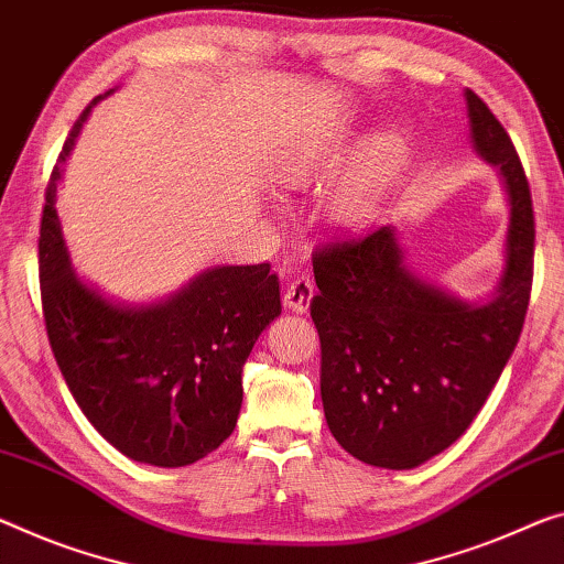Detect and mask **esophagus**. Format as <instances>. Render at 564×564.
<instances>
[{"instance_id":"1","label":"esophagus","mask_w":564,"mask_h":564,"mask_svg":"<svg viewBox=\"0 0 564 564\" xmlns=\"http://www.w3.org/2000/svg\"><path fill=\"white\" fill-rule=\"evenodd\" d=\"M312 294H315V288H312L310 276H294L288 284V292H284V307L302 315V312L310 310Z\"/></svg>"}]
</instances>
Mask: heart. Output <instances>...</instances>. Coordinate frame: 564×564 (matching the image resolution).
Wrapping results in <instances>:
<instances>
[{"instance_id": "1", "label": "heart", "mask_w": 564, "mask_h": 564, "mask_svg": "<svg viewBox=\"0 0 564 564\" xmlns=\"http://www.w3.org/2000/svg\"><path fill=\"white\" fill-rule=\"evenodd\" d=\"M403 149L395 138H380V141L372 145L366 163H362L360 171L355 173L348 188L337 198V216L345 224H360L366 216H370L372 206H376L378 196L383 194L388 181L393 178L395 169L401 166ZM310 163L312 155L307 143H292L288 149L280 151V159L274 163L276 178L284 181V184H302L310 176Z\"/></svg>"}]
</instances>
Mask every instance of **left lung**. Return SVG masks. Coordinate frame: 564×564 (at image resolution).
<instances>
[{
	"mask_svg": "<svg viewBox=\"0 0 564 564\" xmlns=\"http://www.w3.org/2000/svg\"><path fill=\"white\" fill-rule=\"evenodd\" d=\"M471 141L509 194L507 270L487 305L433 290L405 270L395 231L333 239L312 254L319 393L345 452L380 469H413L454 444L512 358L530 307L534 212L505 126L466 90Z\"/></svg>",
	"mask_w": 564,
	"mask_h": 564,
	"instance_id": "1",
	"label": "left lung"
}]
</instances>
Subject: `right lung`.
Instances as JSON below:
<instances>
[{"mask_svg": "<svg viewBox=\"0 0 564 564\" xmlns=\"http://www.w3.org/2000/svg\"><path fill=\"white\" fill-rule=\"evenodd\" d=\"M52 169L40 224V292L50 348L67 388L102 438L141 464L176 469L219 448L237 426L241 368L282 312L270 264L214 267L173 297L128 307L75 274L55 212Z\"/></svg>", "mask_w": 564, "mask_h": 564, "instance_id": "obj_1", "label": "right lung"}]
</instances>
